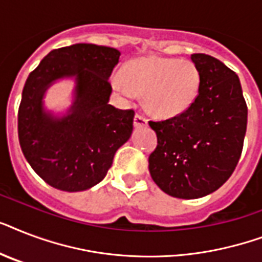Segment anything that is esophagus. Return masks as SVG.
<instances>
[{"instance_id": "1", "label": "esophagus", "mask_w": 262, "mask_h": 262, "mask_svg": "<svg viewBox=\"0 0 262 262\" xmlns=\"http://www.w3.org/2000/svg\"><path fill=\"white\" fill-rule=\"evenodd\" d=\"M136 127H143V126H147V119L144 118L143 115L140 114H136L135 115V121H133Z\"/></svg>"}]
</instances>
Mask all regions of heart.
Segmentation results:
<instances>
[{
  "label": "heart",
  "mask_w": 262,
  "mask_h": 262,
  "mask_svg": "<svg viewBox=\"0 0 262 262\" xmlns=\"http://www.w3.org/2000/svg\"><path fill=\"white\" fill-rule=\"evenodd\" d=\"M121 75L113 80L114 90L129 100L144 94L145 108L158 118L186 113L201 88V73L190 59L145 55L127 61Z\"/></svg>",
  "instance_id": "1"
}]
</instances>
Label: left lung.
<instances>
[{
	"label": "left lung",
	"mask_w": 262,
	"mask_h": 262,
	"mask_svg": "<svg viewBox=\"0 0 262 262\" xmlns=\"http://www.w3.org/2000/svg\"><path fill=\"white\" fill-rule=\"evenodd\" d=\"M201 73L194 104L182 115L154 122L158 147L149 155L154 182L177 199L217 190L235 170L244 148L248 106L239 77L222 61L191 54Z\"/></svg>",
	"instance_id": "8db88e82"
}]
</instances>
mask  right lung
Listing matches in <instances>:
<instances>
[{"label":"right lung","instance_id":"1","mask_svg":"<svg viewBox=\"0 0 262 262\" xmlns=\"http://www.w3.org/2000/svg\"><path fill=\"white\" fill-rule=\"evenodd\" d=\"M117 49L76 43L50 51L31 72L18 107V140L27 162L50 186L88 190L106 177L115 152L130 139L133 110L111 106L108 77ZM75 81L65 115L44 107L46 91L58 79Z\"/></svg>","mask_w":262,"mask_h":262}]
</instances>
